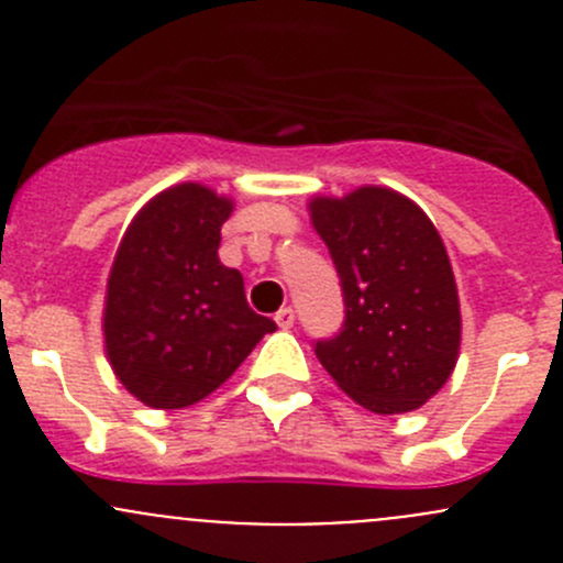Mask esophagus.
<instances>
[{"label": "esophagus", "mask_w": 563, "mask_h": 563, "mask_svg": "<svg viewBox=\"0 0 563 563\" xmlns=\"http://www.w3.org/2000/svg\"><path fill=\"white\" fill-rule=\"evenodd\" d=\"M275 321H277V327H280V329H291L294 321H297V316H294V308H280V310H277Z\"/></svg>", "instance_id": "34e87169"}]
</instances>
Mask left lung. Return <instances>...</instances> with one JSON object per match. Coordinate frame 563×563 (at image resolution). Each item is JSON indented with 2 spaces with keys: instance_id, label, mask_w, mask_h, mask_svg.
I'll list each match as a JSON object with an SVG mask.
<instances>
[{
  "instance_id": "obj_1",
  "label": "left lung",
  "mask_w": 563,
  "mask_h": 563,
  "mask_svg": "<svg viewBox=\"0 0 563 563\" xmlns=\"http://www.w3.org/2000/svg\"><path fill=\"white\" fill-rule=\"evenodd\" d=\"M310 218L345 305L340 332L313 343L318 362L367 411H413L444 387L460 349L457 286L439 231L387 187L316 198Z\"/></svg>"
}]
</instances>
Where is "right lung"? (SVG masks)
Returning a JSON list of instances; mask_svg holds the SVG:
<instances>
[{"mask_svg":"<svg viewBox=\"0 0 563 563\" xmlns=\"http://www.w3.org/2000/svg\"><path fill=\"white\" fill-rule=\"evenodd\" d=\"M231 201L176 185L130 223L106 294V351L130 395L152 408H185L214 391L275 332L250 310L245 283L220 264Z\"/></svg>","mask_w":563,"mask_h":563,"instance_id":"right-lung-1","label":"right lung"}]
</instances>
